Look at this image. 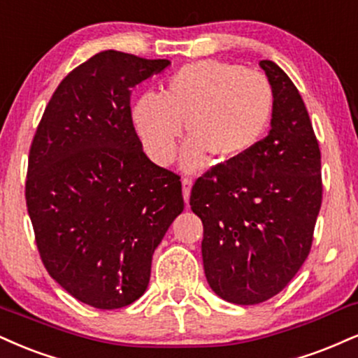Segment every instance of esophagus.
I'll list each match as a JSON object with an SVG mask.
<instances>
[{
    "instance_id": "obj_1",
    "label": "esophagus",
    "mask_w": 358,
    "mask_h": 358,
    "mask_svg": "<svg viewBox=\"0 0 358 358\" xmlns=\"http://www.w3.org/2000/svg\"><path fill=\"white\" fill-rule=\"evenodd\" d=\"M192 185H193V182H192L190 178H183V180H182V187H183V198H185V201H188V200H190Z\"/></svg>"
}]
</instances>
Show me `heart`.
<instances>
[{
  "mask_svg": "<svg viewBox=\"0 0 358 358\" xmlns=\"http://www.w3.org/2000/svg\"><path fill=\"white\" fill-rule=\"evenodd\" d=\"M273 88L264 73L235 63L201 59L185 64L166 81L162 96L146 93L135 103L131 120L143 150L157 165L175 158L185 133V170H200L212 157L230 163L262 140L273 113Z\"/></svg>",
  "mask_w": 358,
  "mask_h": 358,
  "instance_id": "b5f03b06",
  "label": "heart"
}]
</instances>
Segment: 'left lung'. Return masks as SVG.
Masks as SVG:
<instances>
[{
  "instance_id": "1",
  "label": "left lung",
  "mask_w": 358,
  "mask_h": 358,
  "mask_svg": "<svg viewBox=\"0 0 358 358\" xmlns=\"http://www.w3.org/2000/svg\"><path fill=\"white\" fill-rule=\"evenodd\" d=\"M260 66L273 88L272 130L245 157L201 175L190 195L203 223L208 285L236 305L265 302L295 277L324 192L320 148L299 90L278 64Z\"/></svg>"
}]
</instances>
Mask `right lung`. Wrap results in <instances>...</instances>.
<instances>
[{
  "label": "right lung",
  "mask_w": 358,
  "mask_h": 358,
  "mask_svg": "<svg viewBox=\"0 0 358 358\" xmlns=\"http://www.w3.org/2000/svg\"><path fill=\"white\" fill-rule=\"evenodd\" d=\"M168 59L101 51L64 76L31 141L27 206L50 277L94 308L145 294L155 248L183 212L180 176L150 160L131 88Z\"/></svg>",
  "instance_id": "obj_1"
}]
</instances>
